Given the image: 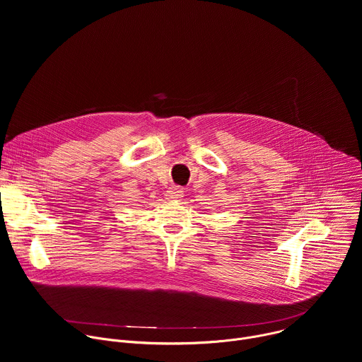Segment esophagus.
Segmentation results:
<instances>
[{
    "label": "esophagus",
    "mask_w": 362,
    "mask_h": 362,
    "mask_svg": "<svg viewBox=\"0 0 362 362\" xmlns=\"http://www.w3.org/2000/svg\"><path fill=\"white\" fill-rule=\"evenodd\" d=\"M183 194H185V192L179 186H172L170 190H168V197L169 199H180V197H183Z\"/></svg>",
    "instance_id": "1"
}]
</instances>
